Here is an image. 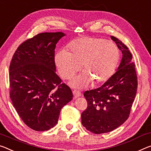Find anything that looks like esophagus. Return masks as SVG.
<instances>
[{
    "label": "esophagus",
    "instance_id": "34e87169",
    "mask_svg": "<svg viewBox=\"0 0 151 151\" xmlns=\"http://www.w3.org/2000/svg\"><path fill=\"white\" fill-rule=\"evenodd\" d=\"M73 93L74 95V97L75 98H77L78 97L81 96V93L78 91H76V90H74L73 91Z\"/></svg>",
    "mask_w": 151,
    "mask_h": 151
}]
</instances>
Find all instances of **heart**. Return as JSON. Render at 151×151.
<instances>
[{
	"mask_svg": "<svg viewBox=\"0 0 151 151\" xmlns=\"http://www.w3.org/2000/svg\"><path fill=\"white\" fill-rule=\"evenodd\" d=\"M119 58V52L114 43L102 38L85 37L72 42L68 52L60 50L55 55L54 61L59 75L69 78L80 68L84 73L72 81L74 87H85L92 81L104 83L113 75Z\"/></svg>",
	"mask_w": 151,
	"mask_h": 151,
	"instance_id": "obj_1",
	"label": "heart"
}]
</instances>
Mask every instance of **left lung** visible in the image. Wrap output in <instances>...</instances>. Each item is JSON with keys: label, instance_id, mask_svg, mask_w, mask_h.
Wrapping results in <instances>:
<instances>
[{"label": "left lung", "instance_id": "left-lung-1", "mask_svg": "<svg viewBox=\"0 0 151 151\" xmlns=\"http://www.w3.org/2000/svg\"><path fill=\"white\" fill-rule=\"evenodd\" d=\"M111 38L122 53L120 64L102 86L84 93L88 106L81 114V122L94 134L109 132L125 122L137 91L132 55L122 42L114 36Z\"/></svg>", "mask_w": 151, "mask_h": 151}]
</instances>
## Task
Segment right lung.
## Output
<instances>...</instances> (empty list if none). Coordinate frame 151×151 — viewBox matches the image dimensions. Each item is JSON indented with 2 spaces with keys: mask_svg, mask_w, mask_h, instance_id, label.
Returning <instances> with one entry per match:
<instances>
[{
  "mask_svg": "<svg viewBox=\"0 0 151 151\" xmlns=\"http://www.w3.org/2000/svg\"><path fill=\"white\" fill-rule=\"evenodd\" d=\"M66 34L41 33L21 44L9 67L10 97L28 127L45 131L58 123L63 107L73 99L69 87L56 73L54 50Z\"/></svg>",
  "mask_w": 151,
  "mask_h": 151,
  "instance_id": "1",
  "label": "right lung"
}]
</instances>
